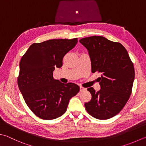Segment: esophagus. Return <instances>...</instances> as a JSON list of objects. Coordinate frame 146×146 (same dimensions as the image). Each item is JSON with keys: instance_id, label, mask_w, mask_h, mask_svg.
I'll return each instance as SVG.
<instances>
[{"instance_id": "esophagus-1", "label": "esophagus", "mask_w": 146, "mask_h": 146, "mask_svg": "<svg viewBox=\"0 0 146 146\" xmlns=\"http://www.w3.org/2000/svg\"><path fill=\"white\" fill-rule=\"evenodd\" d=\"M86 90V88H84L83 87H80V92H84V91Z\"/></svg>"}]
</instances>
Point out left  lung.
I'll list each match as a JSON object with an SVG mask.
<instances>
[{
	"label": "left lung",
	"instance_id": "8db88e82",
	"mask_svg": "<svg viewBox=\"0 0 146 146\" xmlns=\"http://www.w3.org/2000/svg\"><path fill=\"white\" fill-rule=\"evenodd\" d=\"M88 49L92 72H100V90H88L92 99L85 103L87 112L98 119L116 116L127 102L132 90L135 70L126 49L121 44L102 36H92L79 40Z\"/></svg>",
	"mask_w": 146,
	"mask_h": 146
}]
</instances>
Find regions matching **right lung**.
Here are the masks:
<instances>
[{
	"instance_id": "1",
	"label": "right lung",
	"mask_w": 146,
	"mask_h": 146,
	"mask_svg": "<svg viewBox=\"0 0 146 146\" xmlns=\"http://www.w3.org/2000/svg\"><path fill=\"white\" fill-rule=\"evenodd\" d=\"M78 39H51L34 43L21 57L18 84L27 105L37 116L51 120L67 111L70 99L79 92L72 82L64 84L53 78L56 67L73 49Z\"/></svg>"
}]
</instances>
